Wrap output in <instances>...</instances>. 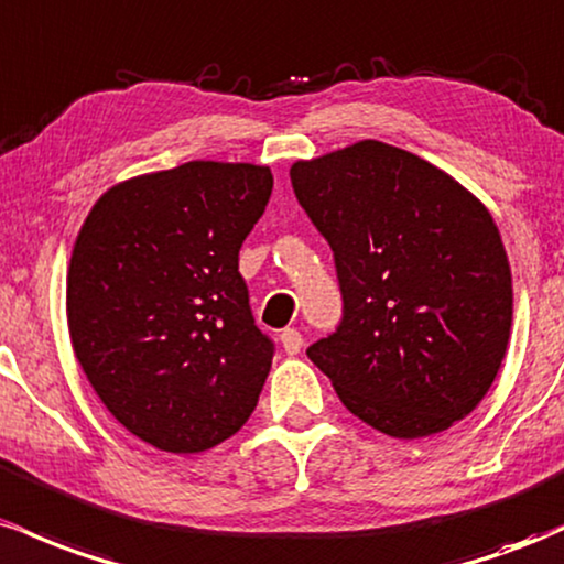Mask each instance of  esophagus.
<instances>
[{
  "instance_id": "obj_1",
  "label": "esophagus",
  "mask_w": 564,
  "mask_h": 564,
  "mask_svg": "<svg viewBox=\"0 0 564 564\" xmlns=\"http://www.w3.org/2000/svg\"><path fill=\"white\" fill-rule=\"evenodd\" d=\"M282 340V349L288 354H299L303 349V335L299 330H284L280 335Z\"/></svg>"
}]
</instances>
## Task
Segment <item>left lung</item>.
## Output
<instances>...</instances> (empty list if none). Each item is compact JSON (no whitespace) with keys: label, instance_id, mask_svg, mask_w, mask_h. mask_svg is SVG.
<instances>
[{"label":"left lung","instance_id":"8db88e82","mask_svg":"<svg viewBox=\"0 0 564 564\" xmlns=\"http://www.w3.org/2000/svg\"><path fill=\"white\" fill-rule=\"evenodd\" d=\"M290 181L330 245L344 301L308 359L389 436L466 419L511 330V271L492 215L440 167L381 141L295 162Z\"/></svg>","mask_w":564,"mask_h":564}]
</instances>
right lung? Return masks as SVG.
Returning <instances> with one entry per match:
<instances>
[{"label": "right lung", "instance_id": "obj_1", "mask_svg": "<svg viewBox=\"0 0 564 564\" xmlns=\"http://www.w3.org/2000/svg\"><path fill=\"white\" fill-rule=\"evenodd\" d=\"M271 188L269 167L186 162L109 188L82 226L66 282L74 351L113 419L160 451H210L256 410L276 349L239 248Z\"/></svg>", "mask_w": 564, "mask_h": 564}]
</instances>
